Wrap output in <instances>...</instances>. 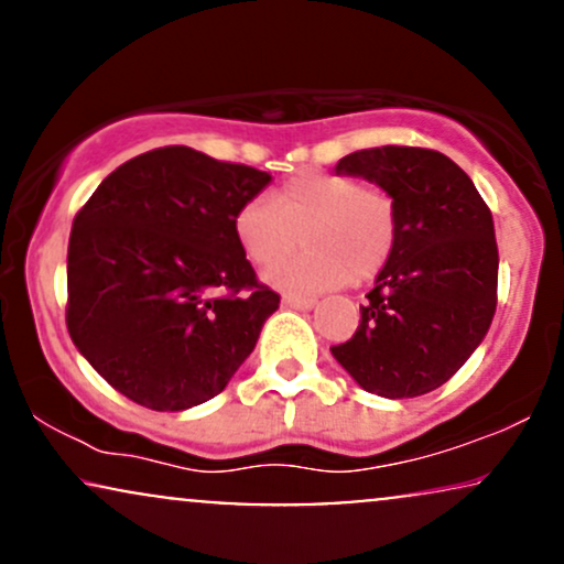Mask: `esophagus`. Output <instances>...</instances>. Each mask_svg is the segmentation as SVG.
Segmentation results:
<instances>
[{
  "label": "esophagus",
  "mask_w": 564,
  "mask_h": 564,
  "mask_svg": "<svg viewBox=\"0 0 564 564\" xmlns=\"http://www.w3.org/2000/svg\"><path fill=\"white\" fill-rule=\"evenodd\" d=\"M283 304L291 310H313L315 307V300L313 296H294V294H283Z\"/></svg>",
  "instance_id": "esophagus-1"
}]
</instances>
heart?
Segmentation results:
<instances>
[{
    "instance_id": "b5f03b06",
    "label": "heart",
    "mask_w": 564,
    "mask_h": 564,
    "mask_svg": "<svg viewBox=\"0 0 564 564\" xmlns=\"http://www.w3.org/2000/svg\"><path fill=\"white\" fill-rule=\"evenodd\" d=\"M232 236L246 260L268 268L294 249L304 251L270 270L268 281L294 294H321L377 278L398 241V209L390 193L332 172L296 174L273 200L249 198L232 217Z\"/></svg>"
}]
</instances>
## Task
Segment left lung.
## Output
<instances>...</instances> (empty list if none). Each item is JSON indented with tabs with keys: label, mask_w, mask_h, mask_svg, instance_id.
Returning a JSON list of instances; mask_svg holds the SVG:
<instances>
[{
	"label": "left lung",
	"mask_w": 564,
	"mask_h": 564,
	"mask_svg": "<svg viewBox=\"0 0 564 564\" xmlns=\"http://www.w3.org/2000/svg\"><path fill=\"white\" fill-rule=\"evenodd\" d=\"M336 174L390 193L398 241L366 294L358 332L332 355L381 398L437 390L467 364L494 321L498 246L490 209L462 166L426 148L355 151L339 159Z\"/></svg>",
	"instance_id": "1"
}]
</instances>
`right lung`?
<instances>
[{
  "mask_svg": "<svg viewBox=\"0 0 564 564\" xmlns=\"http://www.w3.org/2000/svg\"><path fill=\"white\" fill-rule=\"evenodd\" d=\"M270 180L170 145L97 185L70 230L66 323L113 390L185 411L228 387L281 302L232 236L238 206Z\"/></svg>",
  "mask_w": 564,
  "mask_h": 564,
  "instance_id": "right-lung-1",
  "label": "right lung"
}]
</instances>
